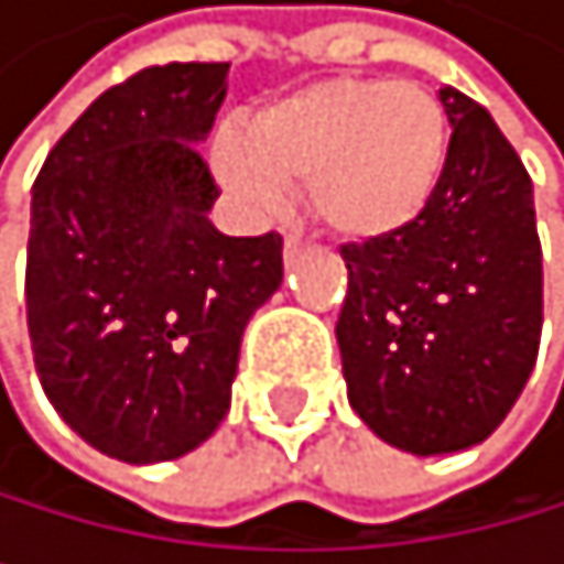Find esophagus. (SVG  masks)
<instances>
[{
    "label": "esophagus",
    "instance_id": "1",
    "mask_svg": "<svg viewBox=\"0 0 564 564\" xmlns=\"http://www.w3.org/2000/svg\"><path fill=\"white\" fill-rule=\"evenodd\" d=\"M303 247H306V239H303V236H300L296 229H293V232H285V258H289V261H293V258H296V253H300Z\"/></svg>",
    "mask_w": 564,
    "mask_h": 564
}]
</instances>
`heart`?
<instances>
[{
	"label": "heart",
	"instance_id": "b5f03b06",
	"mask_svg": "<svg viewBox=\"0 0 564 564\" xmlns=\"http://www.w3.org/2000/svg\"><path fill=\"white\" fill-rule=\"evenodd\" d=\"M448 116L424 84L332 77L268 101L226 133L218 169L253 204L306 183V204L346 239L392 236L424 215L448 165Z\"/></svg>",
	"mask_w": 564,
	"mask_h": 564
}]
</instances>
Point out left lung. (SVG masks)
<instances>
[{"label": "left lung", "instance_id": "left-lung-1", "mask_svg": "<svg viewBox=\"0 0 564 564\" xmlns=\"http://www.w3.org/2000/svg\"><path fill=\"white\" fill-rule=\"evenodd\" d=\"M448 165L392 236L346 243L338 352L349 405L388 445L437 455L484 442L536 364L544 264L533 183L491 112L442 87Z\"/></svg>", "mask_w": 564, "mask_h": 564}]
</instances>
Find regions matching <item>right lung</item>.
Returning <instances> with one entry per match:
<instances>
[{"mask_svg":"<svg viewBox=\"0 0 564 564\" xmlns=\"http://www.w3.org/2000/svg\"><path fill=\"white\" fill-rule=\"evenodd\" d=\"M229 63L148 66L55 140L31 189L28 332L48 402L87 445L165 463L232 402L239 338L282 285V236L212 226L197 140Z\"/></svg>","mask_w":564,"mask_h":564,"instance_id":"right-lung-1","label":"right lung"}]
</instances>
